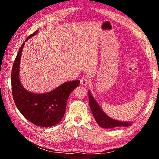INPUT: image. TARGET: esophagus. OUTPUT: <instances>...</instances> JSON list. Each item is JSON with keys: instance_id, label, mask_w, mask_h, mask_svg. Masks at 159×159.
I'll return each mask as SVG.
<instances>
[{"instance_id": "esophagus-1", "label": "esophagus", "mask_w": 159, "mask_h": 159, "mask_svg": "<svg viewBox=\"0 0 159 159\" xmlns=\"http://www.w3.org/2000/svg\"><path fill=\"white\" fill-rule=\"evenodd\" d=\"M80 84L83 85H87L88 83H89L90 80L88 79V78L87 77H82L80 78Z\"/></svg>"}]
</instances>
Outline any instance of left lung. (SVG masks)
<instances>
[{
  "mask_svg": "<svg viewBox=\"0 0 159 159\" xmlns=\"http://www.w3.org/2000/svg\"><path fill=\"white\" fill-rule=\"evenodd\" d=\"M88 96H89V104L93 115L98 124L104 128H114L117 127H128L131 125V123L121 122L119 120L112 119L109 117L98 105L93 97L91 95L90 91H88Z\"/></svg>",
  "mask_w": 159,
  "mask_h": 159,
  "instance_id": "left-lung-1",
  "label": "left lung"
}]
</instances>
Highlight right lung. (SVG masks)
Here are the masks:
<instances>
[{
    "label": "right lung",
    "instance_id": "1",
    "mask_svg": "<svg viewBox=\"0 0 159 159\" xmlns=\"http://www.w3.org/2000/svg\"><path fill=\"white\" fill-rule=\"evenodd\" d=\"M36 31L26 41L36 34ZM25 43L19 50L13 64L11 85L13 99L19 111L34 125L50 127L62 119L66 111V102L70 94L79 85L80 80L66 82L49 93L35 94L26 90L21 84L20 73V59Z\"/></svg>",
    "mask_w": 159,
    "mask_h": 159
}]
</instances>
